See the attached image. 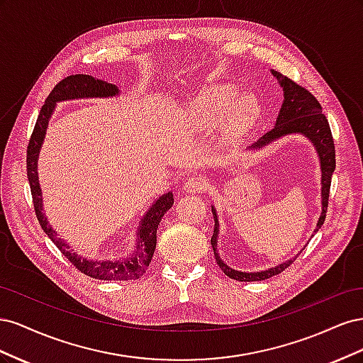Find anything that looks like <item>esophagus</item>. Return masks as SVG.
<instances>
[{"mask_svg": "<svg viewBox=\"0 0 363 363\" xmlns=\"http://www.w3.org/2000/svg\"><path fill=\"white\" fill-rule=\"evenodd\" d=\"M207 180L203 177H189L183 183V191L186 194H195V192H201L206 189Z\"/></svg>", "mask_w": 363, "mask_h": 363, "instance_id": "1", "label": "esophagus"}]
</instances>
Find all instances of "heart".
Segmentation results:
<instances>
[{
    "label": "heart",
    "mask_w": 363,
    "mask_h": 363,
    "mask_svg": "<svg viewBox=\"0 0 363 363\" xmlns=\"http://www.w3.org/2000/svg\"><path fill=\"white\" fill-rule=\"evenodd\" d=\"M239 96L240 87L236 84H213L186 103L184 115L191 124L207 128L216 127L224 120L223 133L227 138L244 136L256 124L260 107L251 95L244 96L237 104Z\"/></svg>",
    "instance_id": "heart-1"
}]
</instances>
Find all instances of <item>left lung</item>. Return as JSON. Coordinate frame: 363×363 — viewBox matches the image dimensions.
<instances>
[{
	"label": "left lung",
	"instance_id": "8db88e82",
	"mask_svg": "<svg viewBox=\"0 0 363 363\" xmlns=\"http://www.w3.org/2000/svg\"><path fill=\"white\" fill-rule=\"evenodd\" d=\"M272 75L276 77L280 87L283 89V103L280 107L279 116L276 119V125L268 133L263 135L255 144L247 147L248 151L251 150H262L272 142H276L280 138H284L288 135H301L312 142L315 147V151L320 159V168H321V215L318 218L316 228L313 233L321 228L325 219L327 213V204H328V194H330V183H332V175L336 168V159H335V144H333V136L330 131V125H328V121L323 113V107L318 103L316 98L306 91L304 87L300 84L294 83L288 77L281 75L277 71H272ZM212 213L215 219V227H213V236L211 239V244L213 248V255L216 259V263L219 268L223 269L227 277L238 280V281H262L267 280L272 276H277L281 271L286 269L291 263L296 259L295 257L280 263L268 269L257 271V272H245V271H238L232 267H228L227 263L219 257V252L216 250L218 247V233H219V223H218V215L216 208L212 206ZM313 236V235H312Z\"/></svg>",
	"mask_w": 363,
	"mask_h": 363
}]
</instances>
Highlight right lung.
I'll return each instance as SVG.
<instances>
[{"label":"right lung","instance_id":"add662e5","mask_svg":"<svg viewBox=\"0 0 363 363\" xmlns=\"http://www.w3.org/2000/svg\"><path fill=\"white\" fill-rule=\"evenodd\" d=\"M118 95L119 89L116 84L107 83L101 79H95L92 75L75 74L67 77V79H63L60 83L54 86V89L45 100V104L42 106L27 148V175L33 204H35V211L40 227L77 269L86 274V276L98 280H136L145 272L152 259V255H155L157 240L156 233L162 221V216L172 207L174 195L172 192L163 194L150 206L144 218L139 223L133 251L127 252L125 256L115 259H89L72 250L67 240L62 239L56 230L51 227L45 213H43L42 189L38 177V159L43 139H45L47 135L48 123L52 112L56 111L57 103L82 100V98H113Z\"/></svg>","mask_w":363,"mask_h":363}]
</instances>
